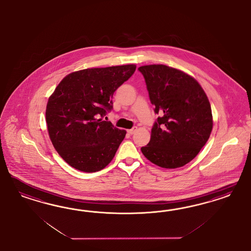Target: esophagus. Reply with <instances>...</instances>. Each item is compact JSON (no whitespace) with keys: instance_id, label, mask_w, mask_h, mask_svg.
I'll return each mask as SVG.
<instances>
[{"instance_id":"obj_1","label":"esophagus","mask_w":251,"mask_h":251,"mask_svg":"<svg viewBox=\"0 0 251 251\" xmlns=\"http://www.w3.org/2000/svg\"><path fill=\"white\" fill-rule=\"evenodd\" d=\"M137 127H133L132 129H128V132H129V134H133L135 131H136Z\"/></svg>"}]
</instances>
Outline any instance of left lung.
Masks as SVG:
<instances>
[{
    "label": "left lung",
    "instance_id": "8db88e82",
    "mask_svg": "<svg viewBox=\"0 0 251 251\" xmlns=\"http://www.w3.org/2000/svg\"><path fill=\"white\" fill-rule=\"evenodd\" d=\"M145 77L155 114L145 157L164 168L183 167L205 145L213 129V115L205 92L191 76L163 64L138 69Z\"/></svg>",
    "mask_w": 251,
    "mask_h": 251
}]
</instances>
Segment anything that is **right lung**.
Segmentation results:
<instances>
[{
	"instance_id": "obj_1",
	"label": "right lung",
	"mask_w": 251,
	"mask_h": 251,
	"mask_svg": "<svg viewBox=\"0 0 251 251\" xmlns=\"http://www.w3.org/2000/svg\"><path fill=\"white\" fill-rule=\"evenodd\" d=\"M135 70L136 65L128 64L75 72L50 97L46 109L49 135L71 167L91 173L113 159L126 130L99 118L112 110L114 92Z\"/></svg>"
}]
</instances>
